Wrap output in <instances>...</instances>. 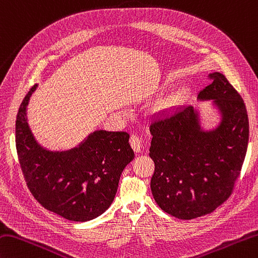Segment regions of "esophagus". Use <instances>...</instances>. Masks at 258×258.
Wrapping results in <instances>:
<instances>
[{
	"label": "esophagus",
	"mask_w": 258,
	"mask_h": 258,
	"mask_svg": "<svg viewBox=\"0 0 258 258\" xmlns=\"http://www.w3.org/2000/svg\"><path fill=\"white\" fill-rule=\"evenodd\" d=\"M130 144H131V146H132V149L134 150V152H136V153L140 152L141 148H142V144H141V139L136 135H131Z\"/></svg>",
	"instance_id": "obj_1"
}]
</instances>
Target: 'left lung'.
Segmentation results:
<instances>
[{
    "label": "left lung",
    "mask_w": 258,
    "mask_h": 258,
    "mask_svg": "<svg viewBox=\"0 0 258 258\" xmlns=\"http://www.w3.org/2000/svg\"><path fill=\"white\" fill-rule=\"evenodd\" d=\"M198 94L214 99L223 114L214 131H201L192 106L151 122V191L156 204L175 218L190 220L213 213L229 198L243 166L249 124L244 100L223 74Z\"/></svg>",
    "instance_id": "1"
}]
</instances>
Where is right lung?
Masks as SVG:
<instances>
[{
	"label": "right lung",
	"instance_id": "right-lung-1",
	"mask_svg": "<svg viewBox=\"0 0 258 258\" xmlns=\"http://www.w3.org/2000/svg\"><path fill=\"white\" fill-rule=\"evenodd\" d=\"M29 90L15 122V146L25 182L43 208L72 221L92 220L115 198L120 174L134 159L126 132L96 131L77 149L49 152L35 142L25 119Z\"/></svg>",
	"mask_w": 258,
	"mask_h": 258
}]
</instances>
